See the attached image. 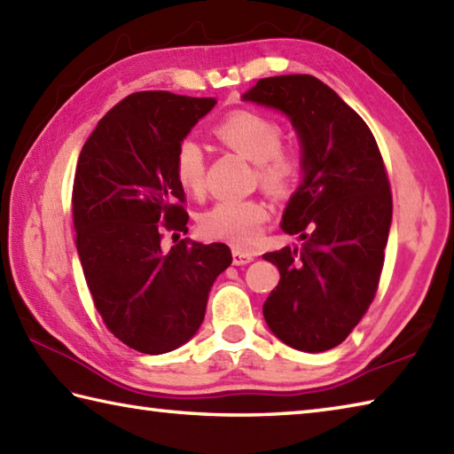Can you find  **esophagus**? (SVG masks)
I'll return each mask as SVG.
<instances>
[{"label": "esophagus", "mask_w": 454, "mask_h": 454, "mask_svg": "<svg viewBox=\"0 0 454 454\" xmlns=\"http://www.w3.org/2000/svg\"><path fill=\"white\" fill-rule=\"evenodd\" d=\"M253 259H254V254L251 251H245V249H239V247H233V264H237V267L251 262Z\"/></svg>", "instance_id": "34e87169"}]
</instances>
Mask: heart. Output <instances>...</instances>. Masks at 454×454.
Here are the masks:
<instances>
[{
  "instance_id": "heart-1",
  "label": "heart",
  "mask_w": 454,
  "mask_h": 454,
  "mask_svg": "<svg viewBox=\"0 0 454 454\" xmlns=\"http://www.w3.org/2000/svg\"><path fill=\"white\" fill-rule=\"evenodd\" d=\"M227 148L254 161L256 179L272 195L285 198L301 184L304 153L294 144H282V124L254 110H235L215 126ZM174 174L187 193L201 195L207 176V156L195 138H184L174 152ZM270 207L259 198L221 200L201 213L200 227L211 239L251 245L261 237Z\"/></svg>"
}]
</instances>
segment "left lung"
I'll list each match as a JSON object with an SVG mask.
<instances>
[{
  "instance_id": "obj_1",
  "label": "left lung",
  "mask_w": 454,
  "mask_h": 454,
  "mask_svg": "<svg viewBox=\"0 0 454 454\" xmlns=\"http://www.w3.org/2000/svg\"><path fill=\"white\" fill-rule=\"evenodd\" d=\"M243 98L285 113L304 153L302 184L280 225L302 247L262 254L280 272L264 320L286 346L326 352L378 293L393 211L386 164L362 116L312 74L261 79Z\"/></svg>"
}]
</instances>
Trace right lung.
I'll return each mask as SVG.
<instances>
[{
	"mask_svg": "<svg viewBox=\"0 0 454 454\" xmlns=\"http://www.w3.org/2000/svg\"><path fill=\"white\" fill-rule=\"evenodd\" d=\"M215 98L134 92L100 118L81 150L73 223L84 278L102 322L136 352H172L201 326L215 278L233 256L223 243L182 239L185 193L174 152Z\"/></svg>",
	"mask_w": 454,
	"mask_h": 454,
	"instance_id": "1",
	"label": "right lung"
}]
</instances>
